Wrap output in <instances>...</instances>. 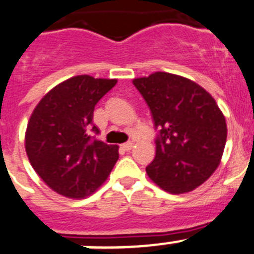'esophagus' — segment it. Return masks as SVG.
<instances>
[{
	"instance_id": "34e87169",
	"label": "esophagus",
	"mask_w": 254,
	"mask_h": 254,
	"mask_svg": "<svg viewBox=\"0 0 254 254\" xmlns=\"http://www.w3.org/2000/svg\"><path fill=\"white\" fill-rule=\"evenodd\" d=\"M121 147H123V149H124V151L129 152L130 149L133 148V143H131V142H127V143H124V144L121 145Z\"/></svg>"
}]
</instances>
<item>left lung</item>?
<instances>
[{
  "mask_svg": "<svg viewBox=\"0 0 254 254\" xmlns=\"http://www.w3.org/2000/svg\"><path fill=\"white\" fill-rule=\"evenodd\" d=\"M148 105L156 156L145 171L171 194L190 191L217 169L226 143V123L212 96L197 83L169 72L134 79Z\"/></svg>",
  "mask_w": 254,
  "mask_h": 254,
  "instance_id": "1",
  "label": "left lung"
}]
</instances>
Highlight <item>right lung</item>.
I'll return each mask as SVG.
<instances>
[{"instance_id": "right-lung-1", "label": "right lung", "mask_w": 254, "mask_h": 254, "mask_svg": "<svg viewBox=\"0 0 254 254\" xmlns=\"http://www.w3.org/2000/svg\"><path fill=\"white\" fill-rule=\"evenodd\" d=\"M115 79L79 75L50 90L33 111L25 149L35 173L61 195L84 198L107 179L119 147L97 139L93 124L98 101L116 84Z\"/></svg>"}]
</instances>
